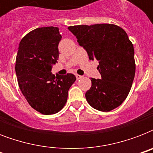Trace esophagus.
Masks as SVG:
<instances>
[{
	"label": "esophagus",
	"mask_w": 153,
	"mask_h": 153,
	"mask_svg": "<svg viewBox=\"0 0 153 153\" xmlns=\"http://www.w3.org/2000/svg\"><path fill=\"white\" fill-rule=\"evenodd\" d=\"M75 76H76L77 80H79V79H82V78H83V76H82V75H79V74H76Z\"/></svg>",
	"instance_id": "1"
}]
</instances>
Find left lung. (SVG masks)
<instances>
[{"label":"left lung","mask_w":153,"mask_h":153,"mask_svg":"<svg viewBox=\"0 0 153 153\" xmlns=\"http://www.w3.org/2000/svg\"><path fill=\"white\" fill-rule=\"evenodd\" d=\"M90 59L98 60L102 79L91 78L86 98L91 106L109 112L126 100L131 90L136 64L134 48L126 31L112 24L70 26Z\"/></svg>","instance_id":"left-lung-1"}]
</instances>
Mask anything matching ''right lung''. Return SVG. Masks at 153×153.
Wrapping results in <instances>:
<instances>
[{"label": "right lung", "instance_id": "add662e5", "mask_svg": "<svg viewBox=\"0 0 153 153\" xmlns=\"http://www.w3.org/2000/svg\"><path fill=\"white\" fill-rule=\"evenodd\" d=\"M62 39L59 27H38L28 32L20 43L16 74L23 95L28 104L44 115L63 108L68 91L76 78L74 74L51 73V65L59 59L58 45Z\"/></svg>", "mask_w": 153, "mask_h": 153}]
</instances>
